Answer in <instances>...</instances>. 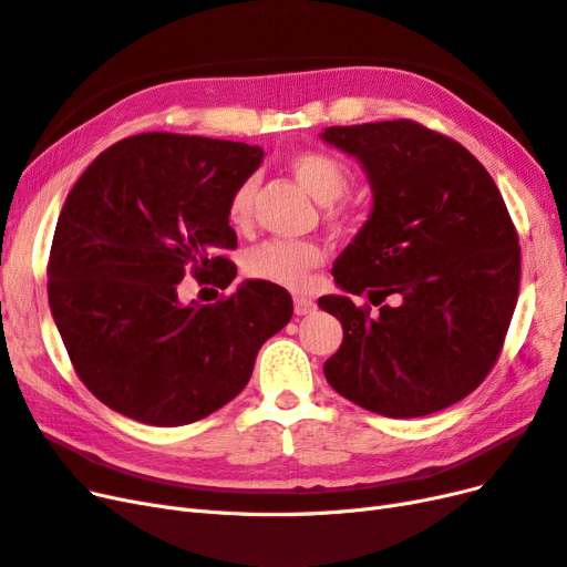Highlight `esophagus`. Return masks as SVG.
I'll return each mask as SVG.
<instances>
[{
    "mask_svg": "<svg viewBox=\"0 0 567 567\" xmlns=\"http://www.w3.org/2000/svg\"><path fill=\"white\" fill-rule=\"evenodd\" d=\"M293 307H296V315H298V317H305V315H312L317 305H315L310 298H302V296H298V298H296V302H293Z\"/></svg>",
    "mask_w": 567,
    "mask_h": 567,
    "instance_id": "34e87169",
    "label": "esophagus"
}]
</instances>
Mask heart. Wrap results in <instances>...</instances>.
Here are the masks:
<instances>
[{
  "instance_id": "b5f03b06",
  "label": "heart",
  "mask_w": 567,
  "mask_h": 567,
  "mask_svg": "<svg viewBox=\"0 0 567 567\" xmlns=\"http://www.w3.org/2000/svg\"><path fill=\"white\" fill-rule=\"evenodd\" d=\"M290 175L310 194L315 200L326 205V219L331 225H340L342 210H338L336 203L342 198L350 186V169L348 165L338 161L336 156L326 151H300L288 161ZM257 192V179L246 177L238 182L229 196L227 215L234 227L244 229L252 219V203ZM323 262V250L312 241H265L255 246L246 257V271L257 281L277 284L281 288L302 290L307 286L310 271Z\"/></svg>"
}]
</instances>
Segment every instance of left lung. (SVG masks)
Wrapping results in <instances>:
<instances>
[{"instance_id":"left-lung-1","label":"left lung","mask_w":567,"mask_h":567,"mask_svg":"<svg viewBox=\"0 0 567 567\" xmlns=\"http://www.w3.org/2000/svg\"><path fill=\"white\" fill-rule=\"evenodd\" d=\"M321 140L362 163L373 192L331 269L342 293L319 298L342 323L326 381L373 414H435L483 383L504 348L520 286L506 203L468 148L414 120L326 127Z\"/></svg>"}]
</instances>
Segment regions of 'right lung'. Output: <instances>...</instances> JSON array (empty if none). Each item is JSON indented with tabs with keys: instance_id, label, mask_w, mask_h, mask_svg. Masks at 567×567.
<instances>
[{
	"instance_id": "right-lung-1",
	"label": "right lung",
	"mask_w": 567,
	"mask_h": 567,
	"mask_svg": "<svg viewBox=\"0 0 567 567\" xmlns=\"http://www.w3.org/2000/svg\"><path fill=\"white\" fill-rule=\"evenodd\" d=\"M262 156L146 132L106 148L68 194L47 267L51 317L80 381L117 414L167 427L205 419L293 317L288 290L257 279L213 305L179 300L188 274L221 290L234 281L227 205Z\"/></svg>"
}]
</instances>
